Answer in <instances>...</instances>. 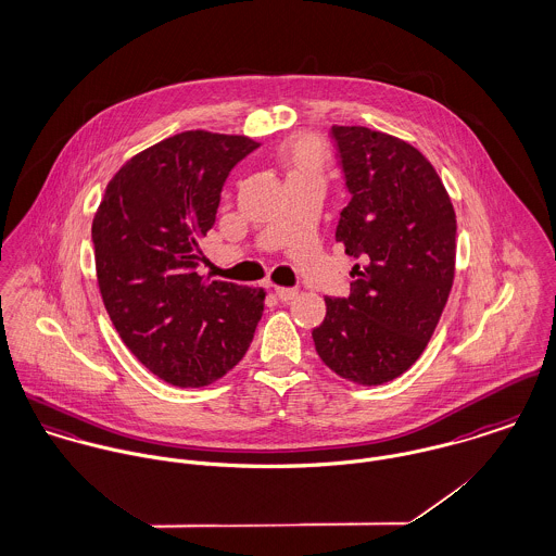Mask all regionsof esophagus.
I'll use <instances>...</instances> for the list:
<instances>
[{
    "instance_id": "34e87169",
    "label": "esophagus",
    "mask_w": 556,
    "mask_h": 556,
    "mask_svg": "<svg viewBox=\"0 0 556 556\" xmlns=\"http://www.w3.org/2000/svg\"><path fill=\"white\" fill-rule=\"evenodd\" d=\"M275 296L281 301V303H290L299 296V290L296 288H275Z\"/></svg>"
}]
</instances>
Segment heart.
<instances>
[{
  "label": "heart",
  "instance_id": "heart-1",
  "mask_svg": "<svg viewBox=\"0 0 556 556\" xmlns=\"http://www.w3.org/2000/svg\"><path fill=\"white\" fill-rule=\"evenodd\" d=\"M277 160L286 170L288 179H305V177L324 179L330 155H328L326 142L319 136L299 134L279 147Z\"/></svg>",
  "mask_w": 556,
  "mask_h": 556
}]
</instances>
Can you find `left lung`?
<instances>
[{"label":"left lung","mask_w":556,"mask_h":556,"mask_svg":"<svg viewBox=\"0 0 556 556\" xmlns=\"http://www.w3.org/2000/svg\"><path fill=\"white\" fill-rule=\"evenodd\" d=\"M352 202L337 241L361 260L348 299H324L313 330L339 377L379 386L409 369L452 292L456 213L431 162L409 142L365 125H332Z\"/></svg>","instance_id":"left-lung-1"}]
</instances>
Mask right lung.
I'll return each mask as SVG.
<instances>
[{"instance_id": "obj_1", "label": "right lung", "mask_w": 556, "mask_h": 556, "mask_svg": "<svg viewBox=\"0 0 556 556\" xmlns=\"http://www.w3.org/2000/svg\"><path fill=\"white\" fill-rule=\"evenodd\" d=\"M255 147L243 134L206 129L164 138L125 162L93 215L102 303L127 350L166 383L224 377L262 317V288L195 273L224 181Z\"/></svg>"}]
</instances>
